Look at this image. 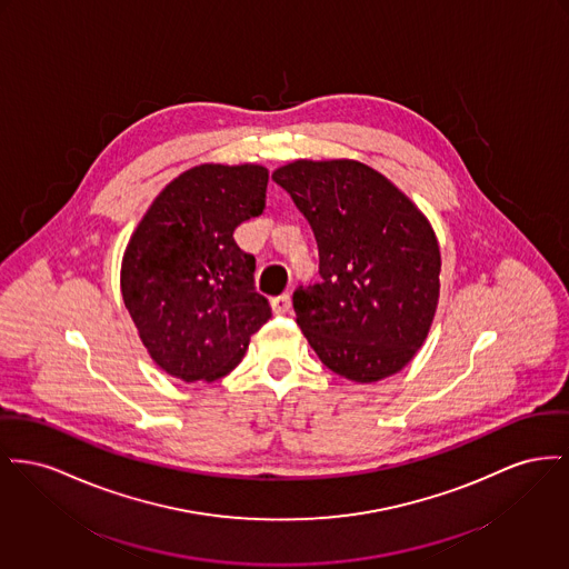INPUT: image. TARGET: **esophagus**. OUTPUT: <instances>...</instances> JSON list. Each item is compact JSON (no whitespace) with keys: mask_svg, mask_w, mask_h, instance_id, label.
Masks as SVG:
<instances>
[{"mask_svg":"<svg viewBox=\"0 0 569 569\" xmlns=\"http://www.w3.org/2000/svg\"><path fill=\"white\" fill-rule=\"evenodd\" d=\"M270 302H272V311H274V313H288V311H290V305H292L288 292H286V295H279V297H274Z\"/></svg>","mask_w":569,"mask_h":569,"instance_id":"34e87169","label":"esophagus"}]
</instances>
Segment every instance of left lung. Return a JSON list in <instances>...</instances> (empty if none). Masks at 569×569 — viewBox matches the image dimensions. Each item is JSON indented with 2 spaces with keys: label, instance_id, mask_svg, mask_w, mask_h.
<instances>
[{
  "label": "left lung",
  "instance_id": "1",
  "mask_svg": "<svg viewBox=\"0 0 569 569\" xmlns=\"http://www.w3.org/2000/svg\"><path fill=\"white\" fill-rule=\"evenodd\" d=\"M309 221L320 283L299 286L297 325L318 359L352 382L406 368L428 339L440 249L428 217L380 171L299 159L272 171Z\"/></svg>",
  "mask_w": 569,
  "mask_h": 569
}]
</instances>
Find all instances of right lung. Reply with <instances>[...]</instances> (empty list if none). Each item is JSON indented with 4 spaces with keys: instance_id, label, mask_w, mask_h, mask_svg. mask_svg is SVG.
<instances>
[{
    "instance_id": "obj_1",
    "label": "right lung",
    "mask_w": 569,
    "mask_h": 569,
    "mask_svg": "<svg viewBox=\"0 0 569 569\" xmlns=\"http://www.w3.org/2000/svg\"><path fill=\"white\" fill-rule=\"evenodd\" d=\"M268 169L203 163L154 198L124 249L120 290L150 359L184 382H212L242 361L268 318L256 258L234 230L267 206Z\"/></svg>"
}]
</instances>
